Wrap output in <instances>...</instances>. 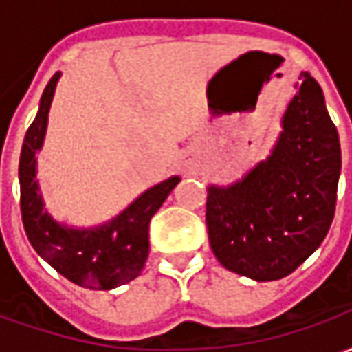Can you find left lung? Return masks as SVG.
I'll return each mask as SVG.
<instances>
[{"mask_svg": "<svg viewBox=\"0 0 352 352\" xmlns=\"http://www.w3.org/2000/svg\"><path fill=\"white\" fill-rule=\"evenodd\" d=\"M283 116L267 160L228 188H207L214 256L254 280L287 277L322 243L336 213L341 146L322 88L309 72Z\"/></svg>", "mask_w": 352, "mask_h": 352, "instance_id": "1", "label": "left lung"}]
</instances>
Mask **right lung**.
I'll list each match as a JSON object with an SVG mask.
<instances>
[{"mask_svg": "<svg viewBox=\"0 0 352 352\" xmlns=\"http://www.w3.org/2000/svg\"><path fill=\"white\" fill-rule=\"evenodd\" d=\"M60 73L49 80L37 116L28 128L19 164L20 213L26 236L43 260L75 285L92 290H111L135 279L148 256V224L173 190L179 177H171L139 196L115 221L94 230H75L58 224L43 209L35 181V153L41 148L49 109Z\"/></svg>", "mask_w": 352, "mask_h": 352, "instance_id": "add662e5", "label": "right lung"}]
</instances>
